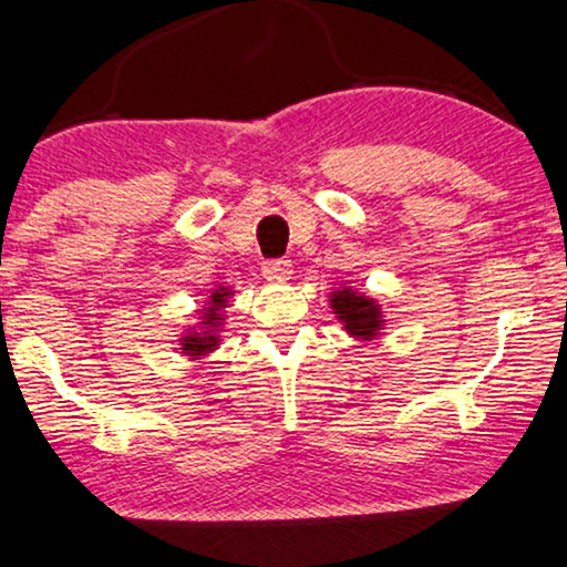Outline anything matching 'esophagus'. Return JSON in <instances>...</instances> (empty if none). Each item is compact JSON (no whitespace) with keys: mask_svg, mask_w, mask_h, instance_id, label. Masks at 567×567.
Here are the masks:
<instances>
[{"mask_svg":"<svg viewBox=\"0 0 567 567\" xmlns=\"http://www.w3.org/2000/svg\"><path fill=\"white\" fill-rule=\"evenodd\" d=\"M260 270H264L268 281H289L293 274V266L289 258H274V260H266V264L260 266Z\"/></svg>","mask_w":567,"mask_h":567,"instance_id":"34e87169","label":"esophagus"}]
</instances>
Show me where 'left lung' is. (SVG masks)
<instances>
[{
	"label": "left lung",
	"mask_w": 567,
	"mask_h": 567,
	"mask_svg": "<svg viewBox=\"0 0 567 567\" xmlns=\"http://www.w3.org/2000/svg\"><path fill=\"white\" fill-rule=\"evenodd\" d=\"M330 301H332L330 307L334 309V315H338V319L344 324V330H348L352 338H360V340L379 338V330L383 327V315L379 303H375L371 297L342 286V289L332 291Z\"/></svg>",
	"instance_id": "obj_1"
}]
</instances>
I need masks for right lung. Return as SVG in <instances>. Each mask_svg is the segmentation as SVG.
Returning a JSON list of instances; mask_svg holds the SVG:
<instances>
[{
	"label": "right lung",
	"instance_id": "1",
	"mask_svg": "<svg viewBox=\"0 0 567 567\" xmlns=\"http://www.w3.org/2000/svg\"><path fill=\"white\" fill-rule=\"evenodd\" d=\"M229 293H233V291L225 289V286H219V289H215V293H212L209 301H207V307L202 309L199 332L188 330L184 338H182V350L188 352V355H194V358L207 355V352H212L219 344L217 327L225 322L223 309L227 307Z\"/></svg>",
	"mask_w": 567,
	"mask_h": 567
}]
</instances>
